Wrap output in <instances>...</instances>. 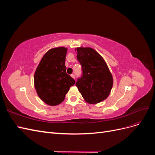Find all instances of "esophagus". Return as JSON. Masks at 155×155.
Wrapping results in <instances>:
<instances>
[{
    "label": "esophagus",
    "mask_w": 155,
    "mask_h": 155,
    "mask_svg": "<svg viewBox=\"0 0 155 155\" xmlns=\"http://www.w3.org/2000/svg\"><path fill=\"white\" fill-rule=\"evenodd\" d=\"M71 77H72V78L75 79V76H74V74H72V75H71Z\"/></svg>",
    "instance_id": "1"
}]
</instances>
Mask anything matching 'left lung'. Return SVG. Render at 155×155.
I'll use <instances>...</instances> for the list:
<instances>
[{
    "label": "left lung",
    "instance_id": "8db88e82",
    "mask_svg": "<svg viewBox=\"0 0 155 155\" xmlns=\"http://www.w3.org/2000/svg\"><path fill=\"white\" fill-rule=\"evenodd\" d=\"M83 75L76 86L85 101L97 104L109 96L113 85V78L104 59L91 47L75 48Z\"/></svg>",
    "mask_w": 155,
    "mask_h": 155
}]
</instances>
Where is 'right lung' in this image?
Returning a JSON list of instances; mask_svg holds the SVG:
<instances>
[{
    "instance_id": "1",
    "label": "right lung",
    "mask_w": 155,
    "mask_h": 155,
    "mask_svg": "<svg viewBox=\"0 0 155 155\" xmlns=\"http://www.w3.org/2000/svg\"><path fill=\"white\" fill-rule=\"evenodd\" d=\"M67 48H53L42 58L34 74V87L40 99L55 106L62 103L75 81L66 73L65 59Z\"/></svg>"
}]
</instances>
